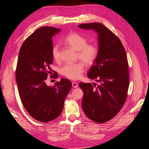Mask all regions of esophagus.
I'll list each match as a JSON object with an SVG mask.
<instances>
[{"mask_svg": "<svg viewBox=\"0 0 149 149\" xmlns=\"http://www.w3.org/2000/svg\"><path fill=\"white\" fill-rule=\"evenodd\" d=\"M72 86H73V88H78V84L77 83L73 82L72 83Z\"/></svg>", "mask_w": 149, "mask_h": 149, "instance_id": "obj_1", "label": "esophagus"}]
</instances>
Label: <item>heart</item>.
<instances>
[{
	"label": "heart",
	"instance_id": "b5f03b06",
	"mask_svg": "<svg viewBox=\"0 0 149 149\" xmlns=\"http://www.w3.org/2000/svg\"><path fill=\"white\" fill-rule=\"evenodd\" d=\"M68 45L78 52V58L86 64H91L95 60L97 55V48L93 44H87V40L77 33H71L65 38ZM54 60L58 61L60 58V47L55 45L52 49ZM84 70L83 62L76 63H68L60 68V73L65 77L71 79H78L81 77Z\"/></svg>",
	"mask_w": 149,
	"mask_h": 149
}]
</instances>
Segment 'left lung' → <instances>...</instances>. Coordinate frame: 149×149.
Returning <instances> with one entry per match:
<instances>
[{
    "mask_svg": "<svg viewBox=\"0 0 149 149\" xmlns=\"http://www.w3.org/2000/svg\"><path fill=\"white\" fill-rule=\"evenodd\" d=\"M97 35L98 51L88 76L100 84L80 83L83 91L82 108L88 118L104 123L117 115L124 104L129 84L128 61L120 40L100 23L79 25Z\"/></svg>",
    "mask_w": 149,
    "mask_h": 149,
    "instance_id": "left-lung-1",
    "label": "left lung"
}]
</instances>
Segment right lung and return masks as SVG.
I'll return each instance as SVG.
<instances>
[{
    "instance_id": "right-lung-1",
    "label": "right lung",
    "mask_w": 149,
    "mask_h": 149,
    "mask_svg": "<svg viewBox=\"0 0 149 149\" xmlns=\"http://www.w3.org/2000/svg\"><path fill=\"white\" fill-rule=\"evenodd\" d=\"M60 31L52 26L39 28L25 40L18 57L15 79L20 100L29 114L42 123L61 114L72 86L67 79H61L52 86L45 83L53 60L52 39Z\"/></svg>"
}]
</instances>
